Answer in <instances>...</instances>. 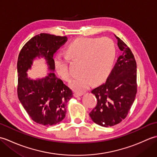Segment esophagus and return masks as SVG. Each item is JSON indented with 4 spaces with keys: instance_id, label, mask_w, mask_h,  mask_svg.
Segmentation results:
<instances>
[{
    "instance_id": "esophagus-1",
    "label": "esophagus",
    "mask_w": 157,
    "mask_h": 157,
    "mask_svg": "<svg viewBox=\"0 0 157 157\" xmlns=\"http://www.w3.org/2000/svg\"><path fill=\"white\" fill-rule=\"evenodd\" d=\"M82 95V94L81 93H74V96L75 98H78L79 96H81Z\"/></svg>"
}]
</instances>
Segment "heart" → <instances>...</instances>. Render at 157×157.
Returning a JSON list of instances; mask_svg holds the SVG:
<instances>
[{
	"mask_svg": "<svg viewBox=\"0 0 157 157\" xmlns=\"http://www.w3.org/2000/svg\"><path fill=\"white\" fill-rule=\"evenodd\" d=\"M67 55L73 59L81 60L80 75L72 81L71 86L77 92H83L91 84H98L107 78L115 58L114 42L109 38H79L67 48ZM66 56L57 55L54 65L57 74L65 81L71 79Z\"/></svg>",
	"mask_w": 157,
	"mask_h": 157,
	"instance_id": "1",
	"label": "heart"
}]
</instances>
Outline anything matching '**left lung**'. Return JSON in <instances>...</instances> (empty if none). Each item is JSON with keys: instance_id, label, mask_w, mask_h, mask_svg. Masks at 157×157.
Returning a JSON list of instances; mask_svg holds the SVG:
<instances>
[{"instance_id": "obj_1", "label": "left lung", "mask_w": 157, "mask_h": 157, "mask_svg": "<svg viewBox=\"0 0 157 157\" xmlns=\"http://www.w3.org/2000/svg\"><path fill=\"white\" fill-rule=\"evenodd\" d=\"M117 39L121 55L105 84L91 91L97 99V104L90 116L96 124L106 128L118 124L126 117L137 92L134 55L121 39Z\"/></svg>"}]
</instances>
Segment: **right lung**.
Listing matches in <instances>:
<instances>
[{
    "label": "right lung",
    "instance_id": "1",
    "mask_svg": "<svg viewBox=\"0 0 157 157\" xmlns=\"http://www.w3.org/2000/svg\"><path fill=\"white\" fill-rule=\"evenodd\" d=\"M67 40V36L41 34L32 38L21 50L17 61V94L20 102L33 121L42 125L59 124L65 117L67 104L73 92L55 73L53 56ZM42 58L50 71L44 78L28 77L36 59Z\"/></svg>",
    "mask_w": 157,
    "mask_h": 157
}]
</instances>
